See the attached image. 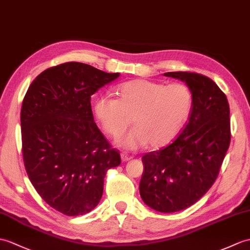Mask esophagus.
<instances>
[{"label": "esophagus", "instance_id": "34e87169", "mask_svg": "<svg viewBox=\"0 0 250 250\" xmlns=\"http://www.w3.org/2000/svg\"><path fill=\"white\" fill-rule=\"evenodd\" d=\"M121 160H123L124 162H127V161L132 160V156L129 155L127 153H125V152H123V153H121Z\"/></svg>", "mask_w": 250, "mask_h": 250}]
</instances>
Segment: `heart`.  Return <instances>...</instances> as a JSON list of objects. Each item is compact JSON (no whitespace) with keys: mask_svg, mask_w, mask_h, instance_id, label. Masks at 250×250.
Wrapping results in <instances>:
<instances>
[{"mask_svg":"<svg viewBox=\"0 0 250 250\" xmlns=\"http://www.w3.org/2000/svg\"><path fill=\"white\" fill-rule=\"evenodd\" d=\"M116 100L99 98L95 115L104 132L118 138L132 124L135 127L119 141L127 149L148 145L161 148L175 138L189 116L193 92L184 83L154 82L132 80L120 84L115 90Z\"/></svg>","mask_w":250,"mask_h":250,"instance_id":"obj_1","label":"heart"}]
</instances>
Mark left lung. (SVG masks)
I'll list each match as a JSON object with an SVG mask.
<instances>
[{
	"label": "left lung",
	"instance_id": "left-lung-1",
	"mask_svg": "<svg viewBox=\"0 0 250 250\" xmlns=\"http://www.w3.org/2000/svg\"><path fill=\"white\" fill-rule=\"evenodd\" d=\"M164 75L187 82L193 106L175 141L142 158L139 193L153 210L172 213L194 205L215 182L230 145V108L223 90L206 75L189 71Z\"/></svg>",
	"mask_w": 250,
	"mask_h": 250
}]
</instances>
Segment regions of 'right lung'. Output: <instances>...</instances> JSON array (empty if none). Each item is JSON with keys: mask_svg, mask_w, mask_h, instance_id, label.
<instances>
[{"mask_svg": "<svg viewBox=\"0 0 250 250\" xmlns=\"http://www.w3.org/2000/svg\"><path fill=\"white\" fill-rule=\"evenodd\" d=\"M119 77L83 62L48 68L28 87L21 107L23 162L33 187L67 216L90 212L109 168L121 163L99 130L91 95Z\"/></svg>", "mask_w": 250, "mask_h": 250, "instance_id": "1", "label": "right lung"}]
</instances>
